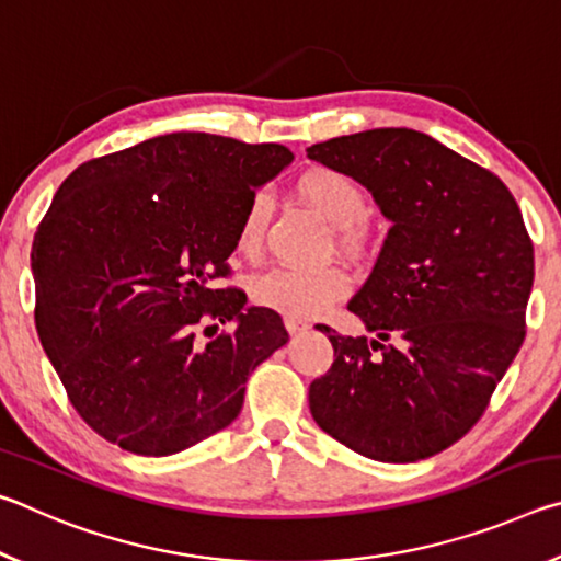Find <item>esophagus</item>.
<instances>
[{
  "label": "esophagus",
  "mask_w": 561,
  "mask_h": 561,
  "mask_svg": "<svg viewBox=\"0 0 561 561\" xmlns=\"http://www.w3.org/2000/svg\"><path fill=\"white\" fill-rule=\"evenodd\" d=\"M284 327H287L289 334H299V331H307L309 324L299 317H284Z\"/></svg>",
  "instance_id": "obj_1"
}]
</instances>
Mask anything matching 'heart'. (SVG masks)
I'll return each mask as SVG.
<instances>
[{
	"label": "heart",
	"instance_id": "heart-1",
	"mask_svg": "<svg viewBox=\"0 0 561 561\" xmlns=\"http://www.w3.org/2000/svg\"><path fill=\"white\" fill-rule=\"evenodd\" d=\"M294 193L321 220L334 227L336 242L348 252H358L366 242L368 197L354 178L336 168L317 165L304 170L294 183ZM270 220V197L254 193L237 222V250L257 254ZM348 289V277L339 267H274L252 282V297L262 307L277 309L287 317H314Z\"/></svg>",
	"mask_w": 561,
	"mask_h": 561
}]
</instances>
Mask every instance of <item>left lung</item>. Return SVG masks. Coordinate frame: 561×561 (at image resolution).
I'll return each mask as SVG.
<instances>
[{
	"mask_svg": "<svg viewBox=\"0 0 561 561\" xmlns=\"http://www.w3.org/2000/svg\"><path fill=\"white\" fill-rule=\"evenodd\" d=\"M307 156L358 180L393 222L348 301L378 339L319 324L334 364L309 386L311 415L364 458H431L480 421L525 341V220L495 173L411 128L331 138Z\"/></svg>",
	"mask_w": 561,
	"mask_h": 561,
	"instance_id": "left-lung-1",
	"label": "left lung"
}]
</instances>
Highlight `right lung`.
I'll use <instances>...</instances> for the list:
<instances>
[{"label": "right lung", "mask_w": 561, "mask_h": 561, "mask_svg": "<svg viewBox=\"0 0 561 561\" xmlns=\"http://www.w3.org/2000/svg\"><path fill=\"white\" fill-rule=\"evenodd\" d=\"M291 158L277 144L168 133L87 160L56 190L32 244L34 319L101 438L160 458L240 415L247 378L289 334L277 311L244 309L242 289L215 282L232 274L247 201ZM210 318L236 329L211 340Z\"/></svg>", "instance_id": "right-lung-1"}]
</instances>
